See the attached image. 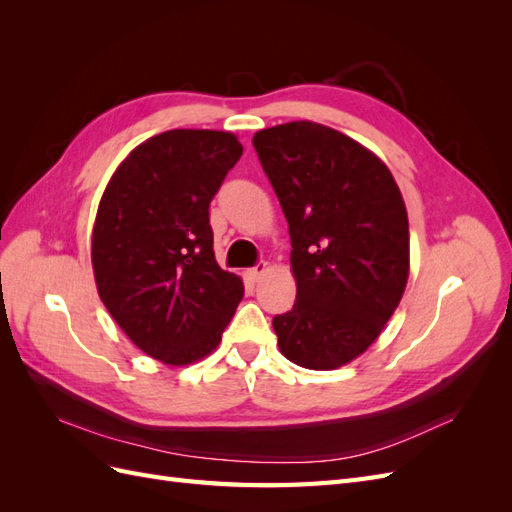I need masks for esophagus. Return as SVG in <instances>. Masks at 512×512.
<instances>
[{
  "label": "esophagus",
  "mask_w": 512,
  "mask_h": 512,
  "mask_svg": "<svg viewBox=\"0 0 512 512\" xmlns=\"http://www.w3.org/2000/svg\"><path fill=\"white\" fill-rule=\"evenodd\" d=\"M267 269H269V265H267V262H265V260H260V262H256V265H254V267H252L250 271H247V275H250L254 282H258V280H260V277L267 273Z\"/></svg>",
  "instance_id": "1"
}]
</instances>
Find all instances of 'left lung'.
<instances>
[{
    "instance_id": "1",
    "label": "left lung",
    "mask_w": 512,
    "mask_h": 512,
    "mask_svg": "<svg viewBox=\"0 0 512 512\" xmlns=\"http://www.w3.org/2000/svg\"><path fill=\"white\" fill-rule=\"evenodd\" d=\"M252 143L288 220L297 280L292 309L273 318L277 346L301 367L337 369L376 342L406 290L404 198L378 156L320 123H282Z\"/></svg>"
}]
</instances>
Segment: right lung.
<instances>
[{
	"mask_svg": "<svg viewBox=\"0 0 512 512\" xmlns=\"http://www.w3.org/2000/svg\"><path fill=\"white\" fill-rule=\"evenodd\" d=\"M235 134L168 130L138 145L102 194L91 265L108 314L145 354L190 365L218 348L243 282L213 254L209 205L241 158Z\"/></svg>",
	"mask_w": 512,
	"mask_h": 512,
	"instance_id": "obj_1",
	"label": "right lung"
}]
</instances>
